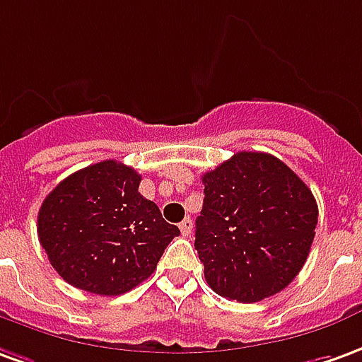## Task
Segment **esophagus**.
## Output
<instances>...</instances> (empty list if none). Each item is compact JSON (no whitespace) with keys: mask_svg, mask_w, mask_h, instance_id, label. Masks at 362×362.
Returning a JSON list of instances; mask_svg holds the SVG:
<instances>
[{"mask_svg":"<svg viewBox=\"0 0 362 362\" xmlns=\"http://www.w3.org/2000/svg\"><path fill=\"white\" fill-rule=\"evenodd\" d=\"M179 228H181V234H183V236H191V233H193V223H191V218H185L183 223L179 224Z\"/></svg>","mask_w":362,"mask_h":362,"instance_id":"obj_1","label":"esophagus"}]
</instances>
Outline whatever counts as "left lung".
I'll use <instances>...</instances> for the list:
<instances>
[{
	"instance_id": "left-lung-1",
	"label": "left lung",
	"mask_w": 362,
	"mask_h": 362,
	"mask_svg": "<svg viewBox=\"0 0 362 362\" xmlns=\"http://www.w3.org/2000/svg\"><path fill=\"white\" fill-rule=\"evenodd\" d=\"M205 201L195 248L206 284L228 300L254 303L290 284L310 256L317 203L278 157L238 151L203 175Z\"/></svg>"
}]
</instances>
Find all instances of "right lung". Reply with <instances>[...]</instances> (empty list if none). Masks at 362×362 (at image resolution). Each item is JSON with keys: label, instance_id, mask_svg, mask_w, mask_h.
Returning <instances> with one entry per match:
<instances>
[{"label": "right lung", "instance_id": "right-lung-1", "mask_svg": "<svg viewBox=\"0 0 362 362\" xmlns=\"http://www.w3.org/2000/svg\"><path fill=\"white\" fill-rule=\"evenodd\" d=\"M136 169L106 159L62 179L37 216L39 243L62 280L119 296L148 280L179 228L139 195Z\"/></svg>", "mask_w": 362, "mask_h": 362}]
</instances>
